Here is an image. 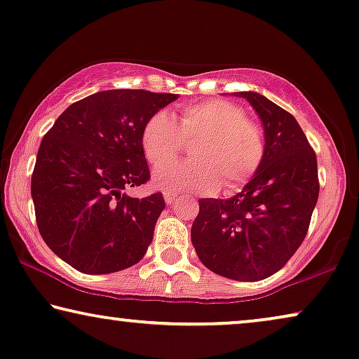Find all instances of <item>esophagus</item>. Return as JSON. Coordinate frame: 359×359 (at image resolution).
I'll return each mask as SVG.
<instances>
[{"mask_svg":"<svg viewBox=\"0 0 359 359\" xmlns=\"http://www.w3.org/2000/svg\"><path fill=\"white\" fill-rule=\"evenodd\" d=\"M175 198H177V195L172 194V191H164V200H165V203H168V205L172 203Z\"/></svg>","mask_w":359,"mask_h":359,"instance_id":"obj_1","label":"esophagus"}]
</instances>
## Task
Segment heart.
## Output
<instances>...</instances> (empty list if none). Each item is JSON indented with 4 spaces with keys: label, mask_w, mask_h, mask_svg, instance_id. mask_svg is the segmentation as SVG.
Segmentation results:
<instances>
[{
    "label": "heart",
    "mask_w": 359,
    "mask_h": 359,
    "mask_svg": "<svg viewBox=\"0 0 359 359\" xmlns=\"http://www.w3.org/2000/svg\"><path fill=\"white\" fill-rule=\"evenodd\" d=\"M194 139V159L159 168L153 177L156 187L168 191H213L223 182L224 190H234L254 177L265 156L260 127L226 99L185 105L177 122L169 112L159 110L146 122L141 146L148 163L158 168L177 157L184 140Z\"/></svg>",
    "instance_id": "b5f03b06"
}]
</instances>
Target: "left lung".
<instances>
[{
  "instance_id": "1",
  "label": "left lung",
  "mask_w": 359,
  "mask_h": 359,
  "mask_svg": "<svg viewBox=\"0 0 359 359\" xmlns=\"http://www.w3.org/2000/svg\"><path fill=\"white\" fill-rule=\"evenodd\" d=\"M259 114L265 156L228 200L200 198L191 244L206 269L237 281L269 278L304 241L319 198L317 158L290 112L259 93H234Z\"/></svg>"
}]
</instances>
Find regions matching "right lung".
Masks as SVG:
<instances>
[{
	"instance_id": "obj_1",
	"label": "right lung",
	"mask_w": 359,
	"mask_h": 359,
	"mask_svg": "<svg viewBox=\"0 0 359 359\" xmlns=\"http://www.w3.org/2000/svg\"><path fill=\"white\" fill-rule=\"evenodd\" d=\"M177 97L100 90L69 105L43 136L30 184L35 219L45 244L73 269L114 273L144 257L165 201L125 189L149 180L141 133Z\"/></svg>"
}]
</instances>
